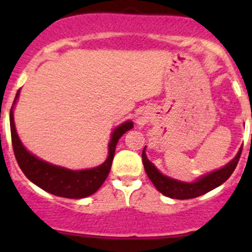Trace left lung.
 Listing matches in <instances>:
<instances>
[{
    "label": "left lung",
    "mask_w": 252,
    "mask_h": 252,
    "mask_svg": "<svg viewBox=\"0 0 252 252\" xmlns=\"http://www.w3.org/2000/svg\"><path fill=\"white\" fill-rule=\"evenodd\" d=\"M242 148L243 147L239 148L235 158L230 162L225 164L224 167L212 170V172L207 173L205 175H201L200 178H198L195 181L192 182L180 181L176 180V179L169 178L167 175H163L154 166V163L150 162L148 160L146 155V147H144L142 152V162L147 175H148L150 181L153 182V185H154L158 192H161L163 195L168 196V198L184 200V199H192L196 198V196H200L205 194V193L210 192V190L217 189L221 184H224L232 174L233 170H235L237 163L239 161V158H241Z\"/></svg>",
    "instance_id": "left-lung-1"
}]
</instances>
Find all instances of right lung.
<instances>
[{"label":"right lung","mask_w":252,"mask_h":252,"mask_svg":"<svg viewBox=\"0 0 252 252\" xmlns=\"http://www.w3.org/2000/svg\"><path fill=\"white\" fill-rule=\"evenodd\" d=\"M19 96L20 90L17 91L15 99L11 105L9 115L11 142H13L14 154H15L17 163L28 180H31L34 185L46 192L63 196V198L82 199L96 193L108 178L118 140L128 130L134 128V123L131 121H126L114 129L108 146L109 155L102 164L89 169H68L43 161L42 158L32 154L22 144L17 135L15 123H14V108H15Z\"/></svg>","instance_id":"add662e5"}]
</instances>
